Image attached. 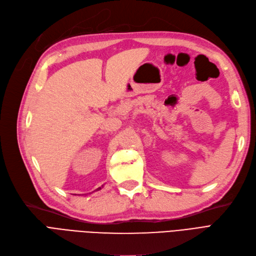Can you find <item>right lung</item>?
<instances>
[{"instance_id": "1", "label": "right lung", "mask_w": 256, "mask_h": 256, "mask_svg": "<svg viewBox=\"0 0 256 256\" xmlns=\"http://www.w3.org/2000/svg\"><path fill=\"white\" fill-rule=\"evenodd\" d=\"M100 188H98V190H100Z\"/></svg>"}]
</instances>
